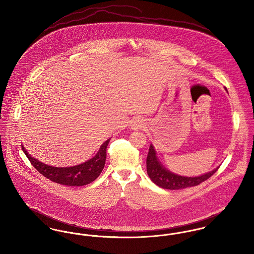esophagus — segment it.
Listing matches in <instances>:
<instances>
[{
	"instance_id": "34e87169",
	"label": "esophagus",
	"mask_w": 254,
	"mask_h": 254,
	"mask_svg": "<svg viewBox=\"0 0 254 254\" xmlns=\"http://www.w3.org/2000/svg\"><path fill=\"white\" fill-rule=\"evenodd\" d=\"M144 126V122L142 121L141 119H135L131 124V128L134 130H137L139 128H142Z\"/></svg>"
}]
</instances>
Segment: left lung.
Returning a JSON list of instances; mask_svg holds the SVG:
<instances>
[{
    "instance_id": "8db88e82",
    "label": "left lung",
    "mask_w": 254,
    "mask_h": 254,
    "mask_svg": "<svg viewBox=\"0 0 254 254\" xmlns=\"http://www.w3.org/2000/svg\"><path fill=\"white\" fill-rule=\"evenodd\" d=\"M219 169H216L202 174L197 177H187V176H181L178 174H175L171 172L170 170L166 169L161 162L159 161L156 156V151L154 149V146L150 145L148 154L146 158V171L150 178V180L153 182L158 187L166 190H183L186 188L195 187L201 184L202 182L207 180L209 177H211Z\"/></svg>"
}]
</instances>
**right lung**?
Masks as SVG:
<instances>
[{
  "mask_svg": "<svg viewBox=\"0 0 254 254\" xmlns=\"http://www.w3.org/2000/svg\"><path fill=\"white\" fill-rule=\"evenodd\" d=\"M110 139H108L103 145L100 146L96 155L83 164L66 167V168H57L52 167L47 164H44L38 161L34 157H31L27 151L24 149L23 151L26 157L30 161L32 166L45 177L54 183H58L64 186L79 187L90 184L98 178L102 170L105 167L106 158H107V146L109 145Z\"/></svg>",
  "mask_w": 254,
  "mask_h": 254,
  "instance_id": "obj_1",
  "label": "right lung"
}]
</instances>
